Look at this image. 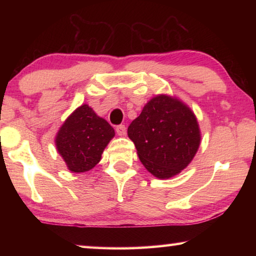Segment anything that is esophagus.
Wrapping results in <instances>:
<instances>
[{"mask_svg":"<svg viewBox=\"0 0 256 256\" xmlns=\"http://www.w3.org/2000/svg\"><path fill=\"white\" fill-rule=\"evenodd\" d=\"M116 132H118V136H124L125 134H126V128H125V125H118V126H116Z\"/></svg>","mask_w":256,"mask_h":256,"instance_id":"obj_1","label":"esophagus"}]
</instances>
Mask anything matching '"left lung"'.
Masks as SVG:
<instances>
[{
    "label": "left lung",
    "mask_w": 256,
    "mask_h": 256,
    "mask_svg": "<svg viewBox=\"0 0 256 256\" xmlns=\"http://www.w3.org/2000/svg\"><path fill=\"white\" fill-rule=\"evenodd\" d=\"M141 162L158 178L188 166L200 146L196 115L183 102L160 94L151 99L128 128Z\"/></svg>",
    "instance_id": "8db88e82"
}]
</instances>
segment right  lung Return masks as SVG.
<instances>
[{
  "instance_id": "right-lung-1",
  "label": "right lung",
  "mask_w": 256,
  "mask_h": 256,
  "mask_svg": "<svg viewBox=\"0 0 256 256\" xmlns=\"http://www.w3.org/2000/svg\"><path fill=\"white\" fill-rule=\"evenodd\" d=\"M115 136L110 123L82 105L68 116L56 136V148L73 172H84L100 162L102 154Z\"/></svg>"
}]
</instances>
